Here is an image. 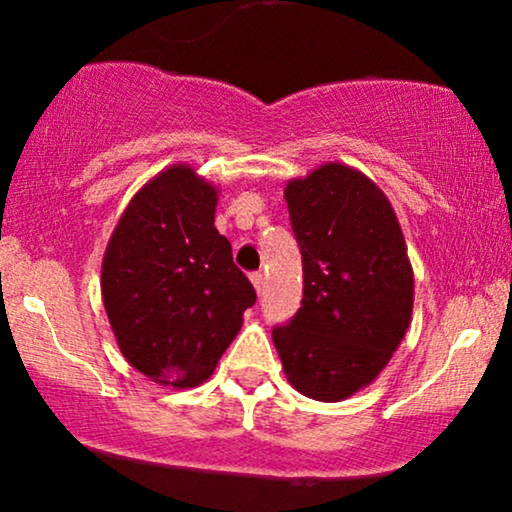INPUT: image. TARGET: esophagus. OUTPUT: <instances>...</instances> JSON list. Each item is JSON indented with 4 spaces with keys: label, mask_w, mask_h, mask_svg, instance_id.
Here are the masks:
<instances>
[{
    "label": "esophagus",
    "mask_w": 512,
    "mask_h": 512,
    "mask_svg": "<svg viewBox=\"0 0 512 512\" xmlns=\"http://www.w3.org/2000/svg\"><path fill=\"white\" fill-rule=\"evenodd\" d=\"M250 281H252V286H255V291H257V293H262V291H264V274H262V272L250 274Z\"/></svg>",
    "instance_id": "1"
}]
</instances>
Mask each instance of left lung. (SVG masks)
<instances>
[{
	"label": "left lung",
	"instance_id": "1",
	"mask_svg": "<svg viewBox=\"0 0 512 512\" xmlns=\"http://www.w3.org/2000/svg\"><path fill=\"white\" fill-rule=\"evenodd\" d=\"M284 197L303 255V303L272 339L301 395L342 402L402 344L414 269L390 199L361 170L322 163L286 182Z\"/></svg>",
	"mask_w": 512,
	"mask_h": 512
}]
</instances>
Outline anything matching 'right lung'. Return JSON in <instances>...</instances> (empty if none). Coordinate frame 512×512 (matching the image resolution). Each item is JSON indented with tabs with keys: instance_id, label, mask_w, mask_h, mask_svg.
Returning a JSON list of instances; mask_svg holds the SVG:
<instances>
[{
	"instance_id": "obj_1",
	"label": "right lung",
	"mask_w": 512,
	"mask_h": 512,
	"mask_svg": "<svg viewBox=\"0 0 512 512\" xmlns=\"http://www.w3.org/2000/svg\"><path fill=\"white\" fill-rule=\"evenodd\" d=\"M216 204L219 187L173 163L129 199L105 248L101 293L115 342L163 387L209 380L257 298L216 231Z\"/></svg>"
}]
</instances>
